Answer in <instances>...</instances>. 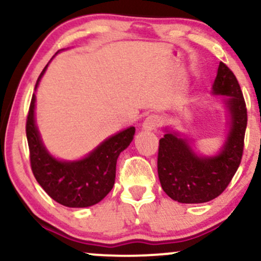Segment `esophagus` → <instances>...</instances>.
<instances>
[{
    "mask_svg": "<svg viewBox=\"0 0 261 261\" xmlns=\"http://www.w3.org/2000/svg\"><path fill=\"white\" fill-rule=\"evenodd\" d=\"M161 122H162V120H161L160 116L154 115V114H151V115H148L147 118L145 119L142 126L145 130L151 131V130H155V128L160 126Z\"/></svg>",
    "mask_w": 261,
    "mask_h": 261,
    "instance_id": "1",
    "label": "esophagus"
}]
</instances>
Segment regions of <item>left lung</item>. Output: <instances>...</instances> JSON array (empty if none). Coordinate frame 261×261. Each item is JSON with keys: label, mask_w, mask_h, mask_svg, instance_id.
Here are the masks:
<instances>
[{"label": "left lung", "mask_w": 261, "mask_h": 261, "mask_svg": "<svg viewBox=\"0 0 261 261\" xmlns=\"http://www.w3.org/2000/svg\"><path fill=\"white\" fill-rule=\"evenodd\" d=\"M212 94L226 95L229 130L217 154H197L190 142L167 128L160 140L158 176L162 189L170 199L181 203H202L216 199L236 174L244 147L247 108L234 73L220 62Z\"/></svg>", "instance_id": "left-lung-1"}]
</instances>
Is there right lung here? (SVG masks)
<instances>
[{"mask_svg":"<svg viewBox=\"0 0 261 261\" xmlns=\"http://www.w3.org/2000/svg\"><path fill=\"white\" fill-rule=\"evenodd\" d=\"M46 68L47 65L39 76L35 91ZM33 94L25 131L32 170L39 185L53 200L67 207H88L101 201L114 187L116 161L133 141L135 127L108 137L82 160L61 161L45 148L35 124Z\"/></svg>","mask_w":261,"mask_h":261,"instance_id":"1","label":"right lung"}]
</instances>
